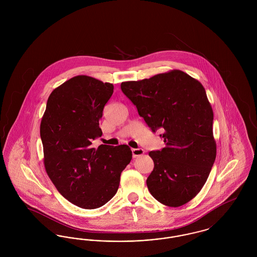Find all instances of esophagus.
Masks as SVG:
<instances>
[{"label":"esophagus","instance_id":"1","mask_svg":"<svg viewBox=\"0 0 257 257\" xmlns=\"http://www.w3.org/2000/svg\"><path fill=\"white\" fill-rule=\"evenodd\" d=\"M132 154H133V158H137V157L143 156L145 154V150L142 148H133Z\"/></svg>","mask_w":257,"mask_h":257}]
</instances>
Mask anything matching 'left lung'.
Here are the masks:
<instances>
[{
    "label": "left lung",
    "instance_id": "obj_1",
    "mask_svg": "<svg viewBox=\"0 0 257 257\" xmlns=\"http://www.w3.org/2000/svg\"><path fill=\"white\" fill-rule=\"evenodd\" d=\"M120 86L151 130L163 131L166 147L149 152L154 162L147 180L150 194L170 207L186 204L204 186L217 155L205 88L177 69Z\"/></svg>",
    "mask_w": 257,
    "mask_h": 257
}]
</instances>
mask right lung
<instances>
[{
    "label": "right lung",
    "instance_id": "1",
    "mask_svg": "<svg viewBox=\"0 0 257 257\" xmlns=\"http://www.w3.org/2000/svg\"><path fill=\"white\" fill-rule=\"evenodd\" d=\"M112 92V84L75 76L51 92L40 123L45 171L61 196L83 209L101 207L116 194L132 159L126 145L92 146Z\"/></svg>",
    "mask_w": 257,
    "mask_h": 257
}]
</instances>
